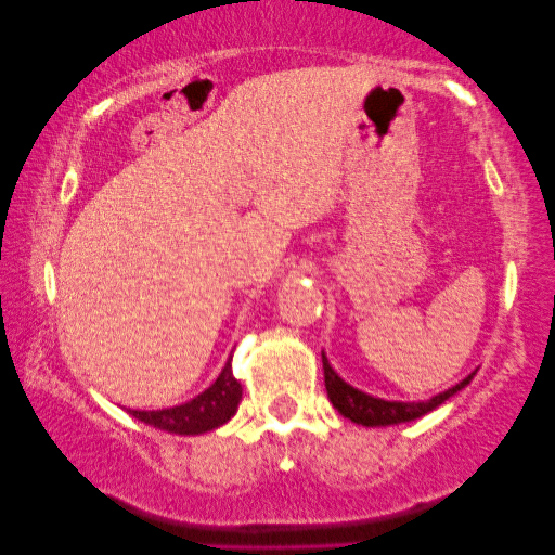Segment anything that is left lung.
<instances>
[{
	"label": "left lung",
	"instance_id": "obj_1",
	"mask_svg": "<svg viewBox=\"0 0 555 555\" xmlns=\"http://www.w3.org/2000/svg\"><path fill=\"white\" fill-rule=\"evenodd\" d=\"M323 376H325V391H328L331 404L336 406L346 420L363 424V427H391V424L414 422L424 414L435 412L437 406H442L447 399H452L454 393L462 391L469 382H473L475 371L462 378L460 384H454L452 389L437 393V397H431L427 401H386V399L371 397V393L346 384L344 378L333 371L328 359H325V353H323Z\"/></svg>",
	"mask_w": 555,
	"mask_h": 555
}]
</instances>
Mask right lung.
I'll return each instance as SVG.
<instances>
[{"label":"right lung","instance_id":"add662e5","mask_svg":"<svg viewBox=\"0 0 555 555\" xmlns=\"http://www.w3.org/2000/svg\"><path fill=\"white\" fill-rule=\"evenodd\" d=\"M242 401V386L232 374V363L227 361L217 382L204 389L199 397L169 409H128L135 420L151 427L171 431V435H204L222 427L237 414Z\"/></svg>","mask_w":555,"mask_h":555}]
</instances>
